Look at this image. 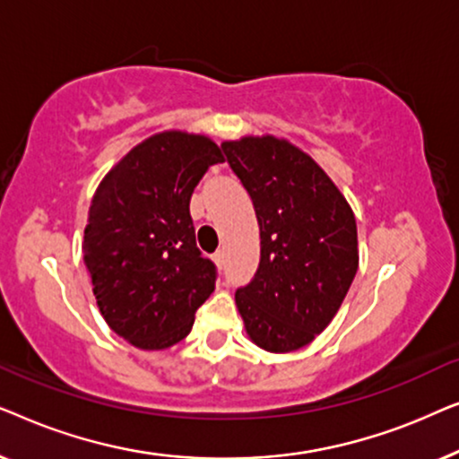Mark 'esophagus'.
<instances>
[{
	"label": "esophagus",
	"instance_id": "obj_1",
	"mask_svg": "<svg viewBox=\"0 0 459 459\" xmlns=\"http://www.w3.org/2000/svg\"><path fill=\"white\" fill-rule=\"evenodd\" d=\"M212 259H215L217 267H223L225 265V253H223V250H217V253L212 255Z\"/></svg>",
	"mask_w": 459,
	"mask_h": 459
}]
</instances>
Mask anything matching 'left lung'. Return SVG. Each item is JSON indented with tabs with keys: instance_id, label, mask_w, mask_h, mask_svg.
<instances>
[{
	"instance_id": "1",
	"label": "left lung",
	"mask_w": 459,
	"mask_h": 459,
	"mask_svg": "<svg viewBox=\"0 0 459 459\" xmlns=\"http://www.w3.org/2000/svg\"><path fill=\"white\" fill-rule=\"evenodd\" d=\"M231 171L253 200L261 236L255 278L236 290L256 347L290 353L332 322L359 265L351 206L324 169L273 135L223 142Z\"/></svg>"
}]
</instances>
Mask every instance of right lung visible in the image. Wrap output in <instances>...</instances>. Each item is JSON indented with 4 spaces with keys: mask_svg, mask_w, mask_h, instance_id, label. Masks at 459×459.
Here are the masks:
<instances>
[{
    "mask_svg": "<svg viewBox=\"0 0 459 459\" xmlns=\"http://www.w3.org/2000/svg\"><path fill=\"white\" fill-rule=\"evenodd\" d=\"M217 162L221 150L209 137L162 131L125 154L93 194L83 261L106 324L137 349L184 341L215 290L190 198Z\"/></svg>",
    "mask_w": 459,
    "mask_h": 459,
    "instance_id": "obj_1",
    "label": "right lung"
}]
</instances>
